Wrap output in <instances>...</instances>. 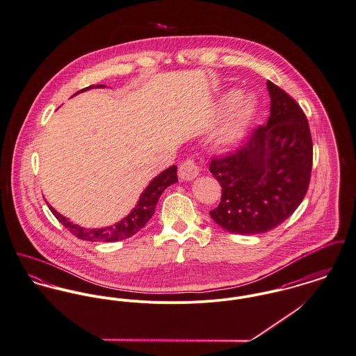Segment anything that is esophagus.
I'll return each instance as SVG.
<instances>
[{"mask_svg":"<svg viewBox=\"0 0 356 356\" xmlns=\"http://www.w3.org/2000/svg\"><path fill=\"white\" fill-rule=\"evenodd\" d=\"M178 175L181 181H193L194 178L198 175V167L193 159H188L179 165Z\"/></svg>","mask_w":356,"mask_h":356,"instance_id":"obj_1","label":"esophagus"}]
</instances>
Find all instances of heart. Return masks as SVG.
Listing matches in <instances>:
<instances>
[{
  "instance_id": "b5f03b06",
  "label": "heart",
  "mask_w": 356,
  "mask_h": 356,
  "mask_svg": "<svg viewBox=\"0 0 356 356\" xmlns=\"http://www.w3.org/2000/svg\"><path fill=\"white\" fill-rule=\"evenodd\" d=\"M256 113V100L252 97L236 99L216 131V143L222 147H235L243 138L246 129Z\"/></svg>"
}]
</instances>
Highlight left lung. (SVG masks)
Masks as SVG:
<instances>
[{"mask_svg":"<svg viewBox=\"0 0 356 356\" xmlns=\"http://www.w3.org/2000/svg\"><path fill=\"white\" fill-rule=\"evenodd\" d=\"M270 115L248 143L209 171L222 186V200L209 212L232 234H261L290 218L305 198L312 174L313 141L309 122L287 92L266 83Z\"/></svg>","mask_w":356,"mask_h":356,"instance_id":"8db88e82","label":"left lung"}]
</instances>
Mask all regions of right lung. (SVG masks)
I'll use <instances>...</instances> for the list:
<instances>
[{
  "label": "right lung",
  "mask_w": 356,
  "mask_h": 356,
  "mask_svg": "<svg viewBox=\"0 0 356 356\" xmlns=\"http://www.w3.org/2000/svg\"><path fill=\"white\" fill-rule=\"evenodd\" d=\"M106 86H90L79 92L88 91L91 88H104ZM76 92L74 95H77ZM73 95V97H74ZM178 182L177 178V165H171L162 171L158 177H155L149 185L144 189V192L140 195L136 207L131 209L128 216H125L121 222L113 225V226L102 227V228H86V227L73 225L69 219H66L61 213H58L50 204L49 208L53 212V215L58 219L60 223H63L73 235L83 241H90V242H117L130 238L136 232H138L143 227L148 223V220L152 218L155 213L156 204L159 201V197L162 195L163 192L172 184Z\"/></svg>",
  "instance_id": "obj_1"
}]
</instances>
